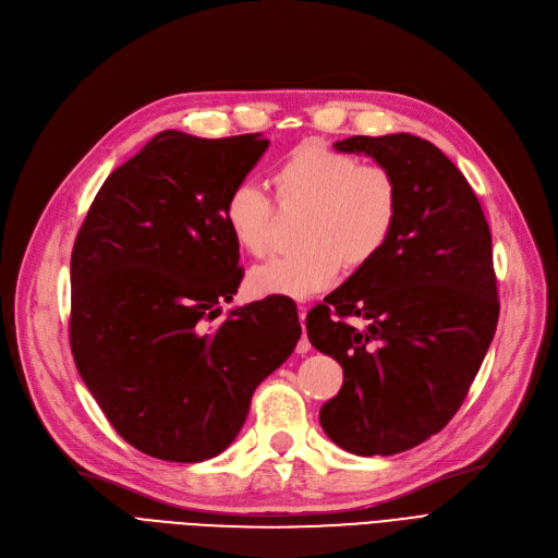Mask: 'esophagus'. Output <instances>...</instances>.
<instances>
[{"instance_id": "esophagus-1", "label": "esophagus", "mask_w": 558, "mask_h": 558, "mask_svg": "<svg viewBox=\"0 0 558 558\" xmlns=\"http://www.w3.org/2000/svg\"><path fill=\"white\" fill-rule=\"evenodd\" d=\"M305 314H307V307H305V305H299V318H301V326H303V337H301L299 343H296V353H299V355H307L310 350H312V343H310L307 332H305Z\"/></svg>"}]
</instances>
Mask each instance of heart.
<instances>
[{
	"mask_svg": "<svg viewBox=\"0 0 558 558\" xmlns=\"http://www.w3.org/2000/svg\"><path fill=\"white\" fill-rule=\"evenodd\" d=\"M274 185L282 208H305L296 226L301 248L257 264L248 274L255 296L318 294L337 280L341 264L348 271L371 264L398 228L402 194L393 171L353 154L301 144L276 167ZM223 219L242 251L259 257L271 248L274 203L255 183L228 192Z\"/></svg>",
	"mask_w": 558,
	"mask_h": 558,
	"instance_id": "b5f03b06",
	"label": "heart"
}]
</instances>
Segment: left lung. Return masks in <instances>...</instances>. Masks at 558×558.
<instances>
[{"mask_svg":"<svg viewBox=\"0 0 558 558\" xmlns=\"http://www.w3.org/2000/svg\"><path fill=\"white\" fill-rule=\"evenodd\" d=\"M335 146L389 167L402 205L385 251L305 318L312 345L343 366L318 418L339 448L389 457L441 432L471 391L500 316L490 230L473 187L432 142L396 133Z\"/></svg>","mask_w":558,"mask_h":558,"instance_id":"1","label":"left lung"}]
</instances>
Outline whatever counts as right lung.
<instances>
[{"label": "right lung", "mask_w": 558, "mask_h": 558, "mask_svg": "<svg viewBox=\"0 0 558 558\" xmlns=\"http://www.w3.org/2000/svg\"><path fill=\"white\" fill-rule=\"evenodd\" d=\"M267 146L162 131L108 175L76 234L72 355L114 432L149 457L223 452L301 339L299 314L271 299L213 324L244 278L223 203Z\"/></svg>", "instance_id": "right-lung-1"}]
</instances>
